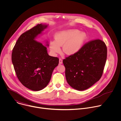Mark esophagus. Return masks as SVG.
I'll return each instance as SVG.
<instances>
[{
    "instance_id": "34e87169",
    "label": "esophagus",
    "mask_w": 121,
    "mask_h": 121,
    "mask_svg": "<svg viewBox=\"0 0 121 121\" xmlns=\"http://www.w3.org/2000/svg\"><path fill=\"white\" fill-rule=\"evenodd\" d=\"M59 64H62L63 63V60H62V59L61 58H59Z\"/></svg>"
}]
</instances>
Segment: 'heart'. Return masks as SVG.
I'll use <instances>...</instances> for the list:
<instances>
[{
	"instance_id": "1",
	"label": "heart",
	"mask_w": 121,
	"mask_h": 121,
	"mask_svg": "<svg viewBox=\"0 0 121 121\" xmlns=\"http://www.w3.org/2000/svg\"><path fill=\"white\" fill-rule=\"evenodd\" d=\"M87 38L84 32L78 30H68L56 34L55 41L50 43V48L54 53L60 52L63 46V52L66 55H74L81 50Z\"/></svg>"
}]
</instances>
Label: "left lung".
Masks as SVG:
<instances>
[{
  "label": "left lung",
  "instance_id": "obj_1",
  "mask_svg": "<svg viewBox=\"0 0 121 121\" xmlns=\"http://www.w3.org/2000/svg\"><path fill=\"white\" fill-rule=\"evenodd\" d=\"M107 48L104 42L93 40L77 54L63 60L66 81L78 91L90 88L101 78L106 64Z\"/></svg>",
  "mask_w": 121,
  "mask_h": 121
}]
</instances>
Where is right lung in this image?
<instances>
[{
    "instance_id": "obj_1",
    "label": "right lung",
    "mask_w": 121,
    "mask_h": 121,
    "mask_svg": "<svg viewBox=\"0 0 121 121\" xmlns=\"http://www.w3.org/2000/svg\"><path fill=\"white\" fill-rule=\"evenodd\" d=\"M47 27L37 24L23 33L12 50V62L17 78L25 87L34 91L46 87L59 64L58 57L49 56L47 47L34 40Z\"/></svg>"
}]
</instances>
